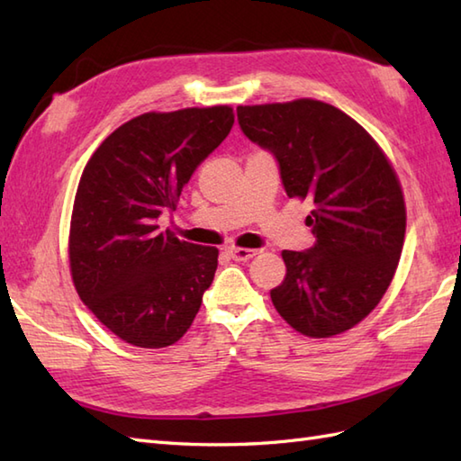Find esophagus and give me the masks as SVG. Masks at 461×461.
Returning a JSON list of instances; mask_svg holds the SVG:
<instances>
[{"label":"esophagus","mask_w":461,"mask_h":461,"mask_svg":"<svg viewBox=\"0 0 461 461\" xmlns=\"http://www.w3.org/2000/svg\"><path fill=\"white\" fill-rule=\"evenodd\" d=\"M228 253L231 256V259L236 261H248L253 256H258L256 249H246V248H228Z\"/></svg>","instance_id":"esophagus-1"}]
</instances>
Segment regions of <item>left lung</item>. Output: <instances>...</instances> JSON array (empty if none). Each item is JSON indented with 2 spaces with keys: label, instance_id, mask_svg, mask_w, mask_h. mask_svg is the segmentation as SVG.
I'll list each match as a JSON object with an SVG mask.
<instances>
[{
  "label": "left lung",
  "instance_id": "obj_1",
  "mask_svg": "<svg viewBox=\"0 0 461 461\" xmlns=\"http://www.w3.org/2000/svg\"><path fill=\"white\" fill-rule=\"evenodd\" d=\"M238 121L276 156L289 198L312 203L305 223L317 241L281 253L287 273L271 289L273 305L303 335H340L378 305L398 267L406 208L396 172L375 139L327 103L238 106Z\"/></svg>",
  "mask_w": 461,
  "mask_h": 461
}]
</instances>
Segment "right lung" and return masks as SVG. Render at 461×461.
I'll return each instance as SVG.
<instances>
[{"label": "right lung", "instance_id": "obj_1", "mask_svg": "<svg viewBox=\"0 0 461 461\" xmlns=\"http://www.w3.org/2000/svg\"><path fill=\"white\" fill-rule=\"evenodd\" d=\"M233 126L230 106L146 113L106 136L77 188L68 263L75 289L116 337L170 347L198 315L218 249L160 231L195 168Z\"/></svg>", "mask_w": 461, "mask_h": 461}]
</instances>
